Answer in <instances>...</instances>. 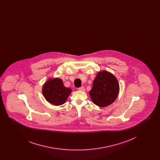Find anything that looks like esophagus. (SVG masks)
<instances>
[{
	"instance_id": "34e87169",
	"label": "esophagus",
	"mask_w": 160,
	"mask_h": 160,
	"mask_svg": "<svg viewBox=\"0 0 160 160\" xmlns=\"http://www.w3.org/2000/svg\"><path fill=\"white\" fill-rule=\"evenodd\" d=\"M78 91H85V89L84 87H80V88H78L77 89Z\"/></svg>"
}]
</instances>
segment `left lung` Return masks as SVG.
<instances>
[{
  "instance_id": "8db88e82",
  "label": "left lung",
  "mask_w": 160,
  "mask_h": 160,
  "mask_svg": "<svg viewBox=\"0 0 160 160\" xmlns=\"http://www.w3.org/2000/svg\"><path fill=\"white\" fill-rule=\"evenodd\" d=\"M119 90L117 78L106 71L99 72L93 82L89 95L93 102L99 107H106L116 99Z\"/></svg>"
}]
</instances>
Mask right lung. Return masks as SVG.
<instances>
[{
    "label": "right lung",
    "mask_w": 160,
    "mask_h": 160,
    "mask_svg": "<svg viewBox=\"0 0 160 160\" xmlns=\"http://www.w3.org/2000/svg\"><path fill=\"white\" fill-rule=\"evenodd\" d=\"M71 89L65 88L63 82L57 78L49 79L42 88V94L46 100L54 106H60L65 102Z\"/></svg>",
    "instance_id": "add662e5"
}]
</instances>
